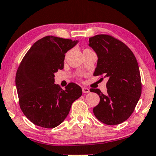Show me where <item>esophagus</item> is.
Here are the masks:
<instances>
[{"label":"esophagus","mask_w":156,"mask_h":156,"mask_svg":"<svg viewBox=\"0 0 156 156\" xmlns=\"http://www.w3.org/2000/svg\"><path fill=\"white\" fill-rule=\"evenodd\" d=\"M82 92L84 93H88L90 92V89L87 87H82Z\"/></svg>","instance_id":"esophagus-1"}]
</instances>
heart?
<instances>
[{
	"label": "heart",
	"instance_id": "1",
	"mask_svg": "<svg viewBox=\"0 0 156 156\" xmlns=\"http://www.w3.org/2000/svg\"><path fill=\"white\" fill-rule=\"evenodd\" d=\"M87 49H85V50H87Z\"/></svg>",
	"mask_w": 156,
	"mask_h": 156
}]
</instances>
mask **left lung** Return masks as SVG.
Segmentation results:
<instances>
[{
  "instance_id": "1",
  "label": "left lung",
  "mask_w": 156,
  "mask_h": 156,
  "mask_svg": "<svg viewBox=\"0 0 156 156\" xmlns=\"http://www.w3.org/2000/svg\"><path fill=\"white\" fill-rule=\"evenodd\" d=\"M89 46L98 55L93 76H100L101 80L108 79L105 95L99 89L90 90L100 97L93 113L104 124L118 125L131 116L142 93L136 57L127 45L110 35L99 34L90 38Z\"/></svg>"
}]
</instances>
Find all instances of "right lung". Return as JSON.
<instances>
[{
  "label": "right lung",
  "instance_id": "add662e5",
  "mask_svg": "<svg viewBox=\"0 0 156 156\" xmlns=\"http://www.w3.org/2000/svg\"><path fill=\"white\" fill-rule=\"evenodd\" d=\"M77 43L47 36L35 42L22 60L15 82L20 109L38 126L53 129L65 120L82 88L70 82L66 90L55 84V73L63 69L66 52Z\"/></svg>",
  "mask_w": 156,
  "mask_h": 156
}]
</instances>
